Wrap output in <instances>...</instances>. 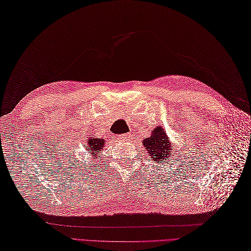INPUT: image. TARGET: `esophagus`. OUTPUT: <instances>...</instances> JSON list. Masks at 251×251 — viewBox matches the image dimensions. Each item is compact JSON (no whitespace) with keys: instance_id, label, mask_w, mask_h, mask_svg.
<instances>
[{"instance_id":"esophagus-1","label":"esophagus","mask_w":251,"mask_h":251,"mask_svg":"<svg viewBox=\"0 0 251 251\" xmlns=\"http://www.w3.org/2000/svg\"><path fill=\"white\" fill-rule=\"evenodd\" d=\"M131 138H132L131 134H121V135L117 136V139L122 140V142H130Z\"/></svg>"}]
</instances>
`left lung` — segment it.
I'll list each match as a JSON object with an SVG mask.
<instances>
[{
	"label": "left lung",
	"instance_id": "8db88e82",
	"mask_svg": "<svg viewBox=\"0 0 251 251\" xmlns=\"http://www.w3.org/2000/svg\"><path fill=\"white\" fill-rule=\"evenodd\" d=\"M145 150L148 151L150 160L158 165L168 163L175 151V144L170 142L166 131L162 126H155L151 131V135L142 142Z\"/></svg>",
	"mask_w": 251,
	"mask_h": 251
}]
</instances>
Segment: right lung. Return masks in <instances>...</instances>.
Listing matches in <instances>:
<instances>
[{"mask_svg": "<svg viewBox=\"0 0 251 251\" xmlns=\"http://www.w3.org/2000/svg\"><path fill=\"white\" fill-rule=\"evenodd\" d=\"M104 147H105L104 138L89 135V137H87V139L85 140L84 148L87 151V153H89L91 158H93V161L95 162L96 158L99 157V155L101 156L103 155L102 151L104 150ZM99 160H101V157Z\"/></svg>", "mask_w": 251, "mask_h": 251, "instance_id": "add662e5", "label": "right lung"}]
</instances>
